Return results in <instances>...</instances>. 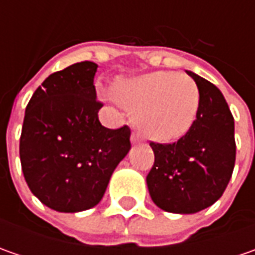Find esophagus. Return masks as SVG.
I'll return each instance as SVG.
<instances>
[{"label":"esophagus","mask_w":255,"mask_h":255,"mask_svg":"<svg viewBox=\"0 0 255 255\" xmlns=\"http://www.w3.org/2000/svg\"><path fill=\"white\" fill-rule=\"evenodd\" d=\"M130 140H132V143H140L142 142V137H140V134L137 132H133Z\"/></svg>","instance_id":"1"}]
</instances>
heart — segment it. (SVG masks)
<instances>
[{
	"mask_svg": "<svg viewBox=\"0 0 255 255\" xmlns=\"http://www.w3.org/2000/svg\"><path fill=\"white\" fill-rule=\"evenodd\" d=\"M119 98L134 108L133 121L156 142H171L190 129L200 105L199 86L190 76L159 71L122 82Z\"/></svg>",
	"mask_w": 255,
	"mask_h": 255,
	"instance_id": "b5f03b06",
	"label": "heart"
}]
</instances>
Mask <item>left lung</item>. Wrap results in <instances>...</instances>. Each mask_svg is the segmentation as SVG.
<instances>
[{
	"label": "left lung",
	"instance_id": "8db88e82",
	"mask_svg": "<svg viewBox=\"0 0 255 255\" xmlns=\"http://www.w3.org/2000/svg\"><path fill=\"white\" fill-rule=\"evenodd\" d=\"M200 92L190 129L177 142H150L154 163L146 181L157 207L190 214L223 196L236 163L234 118L217 86L186 71Z\"/></svg>",
	"mask_w": 255,
	"mask_h": 255
}]
</instances>
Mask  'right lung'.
I'll return each instance as SVG.
<instances>
[{
    "label": "right lung",
    "instance_id": "right-lung-1",
    "mask_svg": "<svg viewBox=\"0 0 255 255\" xmlns=\"http://www.w3.org/2000/svg\"><path fill=\"white\" fill-rule=\"evenodd\" d=\"M84 61L51 74L29 99L19 139L25 181L39 200L61 213L96 206L113 170L130 149V128L108 129L98 119L93 78Z\"/></svg>",
    "mask_w": 255,
    "mask_h": 255
}]
</instances>
